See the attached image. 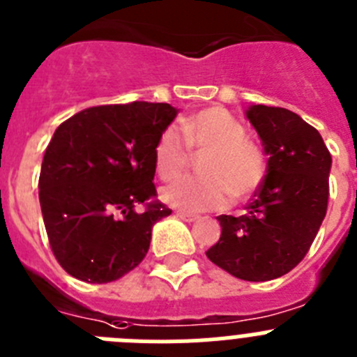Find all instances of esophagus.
<instances>
[{
  "mask_svg": "<svg viewBox=\"0 0 357 357\" xmlns=\"http://www.w3.org/2000/svg\"><path fill=\"white\" fill-rule=\"evenodd\" d=\"M176 218H181L182 221H185V223H192V221H196V219H198V215L188 214V212H176Z\"/></svg>",
  "mask_w": 357,
  "mask_h": 357,
  "instance_id": "esophagus-1",
  "label": "esophagus"
}]
</instances>
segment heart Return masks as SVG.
<instances>
[{
  "label": "heart",
  "mask_w": 357,
  "mask_h": 357,
  "mask_svg": "<svg viewBox=\"0 0 357 357\" xmlns=\"http://www.w3.org/2000/svg\"><path fill=\"white\" fill-rule=\"evenodd\" d=\"M182 135L166 127L153 146V162L161 178L181 175L191 152H205L200 173L182 176L165 185L161 198L182 212L221 208L230 200L253 195L266 178L267 165L261 149L246 139V129L223 107H207L182 122ZM186 143L184 144L183 142Z\"/></svg>",
  "instance_id": "1"
}]
</instances>
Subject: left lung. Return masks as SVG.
<instances>
[{"label": "left lung", "instance_id": "8db88e82", "mask_svg": "<svg viewBox=\"0 0 357 357\" xmlns=\"http://www.w3.org/2000/svg\"><path fill=\"white\" fill-rule=\"evenodd\" d=\"M246 119L269 155L266 178L246 214L218 215L221 237L207 257L235 278L269 281L308 253L328 211L333 161L319 130L294 111L257 104Z\"/></svg>", "mask_w": 357, "mask_h": 357}]
</instances>
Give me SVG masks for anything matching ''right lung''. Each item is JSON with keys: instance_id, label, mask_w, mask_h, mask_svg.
Returning a JSON list of instances; mask_svg holds the SVG:
<instances>
[{"instance_id": "1", "label": "right lung", "mask_w": 357, "mask_h": 357, "mask_svg": "<svg viewBox=\"0 0 357 357\" xmlns=\"http://www.w3.org/2000/svg\"><path fill=\"white\" fill-rule=\"evenodd\" d=\"M176 113L165 102L109 104L54 130L38 198L52 253L70 276L109 283L142 264L153 225L172 214L149 200L157 195L153 146Z\"/></svg>"}]
</instances>
